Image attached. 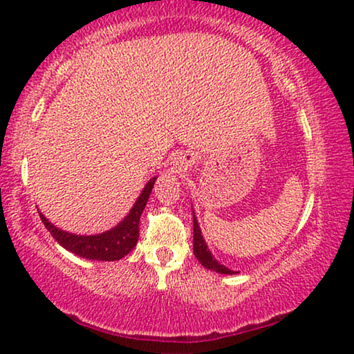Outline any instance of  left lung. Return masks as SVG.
Masks as SVG:
<instances>
[{"label":"left lung","instance_id":"left-lung-1","mask_svg":"<svg viewBox=\"0 0 354 354\" xmlns=\"http://www.w3.org/2000/svg\"><path fill=\"white\" fill-rule=\"evenodd\" d=\"M193 253H195L196 259L205 266L206 269L209 270H216L219 274H235L234 270H230L229 268H225L224 264H221L219 261H216L214 256L209 250H207V245L205 239H203L200 225H198V221L195 217V212H193Z\"/></svg>","mask_w":354,"mask_h":354}]
</instances>
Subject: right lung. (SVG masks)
Instances as JSON below:
<instances>
[{
  "mask_svg": "<svg viewBox=\"0 0 354 354\" xmlns=\"http://www.w3.org/2000/svg\"><path fill=\"white\" fill-rule=\"evenodd\" d=\"M154 180L156 177H153L147 185H145L142 195L138 196V200L135 201V205L127 217L108 232L98 235H75L69 234V232L59 230L57 227L51 224L45 216L40 212L41 222L45 224L48 232L53 235L57 243L64 246L66 250H69L71 253L86 259H95V261H118L124 258L125 254H129L130 251L135 248L138 241L140 235V216L147 206V201L149 195H151Z\"/></svg>",
  "mask_w": 354,
  "mask_h": 354,
  "instance_id": "add662e5",
  "label": "right lung"
}]
</instances>
